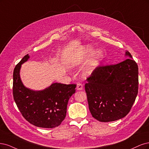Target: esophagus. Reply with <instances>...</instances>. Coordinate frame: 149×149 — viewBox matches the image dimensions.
Segmentation results:
<instances>
[{
    "instance_id": "obj_1",
    "label": "esophagus",
    "mask_w": 149,
    "mask_h": 149,
    "mask_svg": "<svg viewBox=\"0 0 149 149\" xmlns=\"http://www.w3.org/2000/svg\"><path fill=\"white\" fill-rule=\"evenodd\" d=\"M77 89L78 90H81L83 89V85L81 84H77Z\"/></svg>"
}]
</instances>
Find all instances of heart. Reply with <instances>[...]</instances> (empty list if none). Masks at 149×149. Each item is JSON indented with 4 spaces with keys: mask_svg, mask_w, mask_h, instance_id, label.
I'll list each match as a JSON object with an SVG mask.
<instances>
[{
    "mask_svg": "<svg viewBox=\"0 0 149 149\" xmlns=\"http://www.w3.org/2000/svg\"><path fill=\"white\" fill-rule=\"evenodd\" d=\"M86 51H87V52H90L91 51H92V48H91L90 47L88 46L87 47V50ZM101 57H102V52H101L100 51L97 50L94 52V57H93V59L90 62V68L88 70L86 71V72H85L86 74H90L91 72H92V69L94 68L96 65L97 64L98 61L100 59ZM80 59L81 58H80V57H77V58L76 57H75V58H72V59L69 62L70 65L72 66H74L76 64H77L80 62Z\"/></svg>",
    "mask_w": 149,
    "mask_h": 149,
    "instance_id": "b5f03b06",
    "label": "heart"
}]
</instances>
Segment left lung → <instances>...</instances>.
Here are the masks:
<instances>
[{"mask_svg":"<svg viewBox=\"0 0 149 149\" xmlns=\"http://www.w3.org/2000/svg\"><path fill=\"white\" fill-rule=\"evenodd\" d=\"M127 58L116 64L98 66L87 79L85 89L90 111L100 122L116 121L130 111L138 93V65Z\"/></svg>","mask_w":149,"mask_h":149,"instance_id":"left-lung-1","label":"left lung"}]
</instances>
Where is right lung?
Instances as JSON below:
<instances>
[{
    "label": "right lung",
    "mask_w": 149,
    "mask_h": 149,
    "mask_svg": "<svg viewBox=\"0 0 149 149\" xmlns=\"http://www.w3.org/2000/svg\"><path fill=\"white\" fill-rule=\"evenodd\" d=\"M30 58L23 57L13 74V96L18 108L25 119L37 127L54 128L64 119L69 100L75 93V84L54 83L40 91L26 88L20 77L23 63Z\"/></svg>",
    "instance_id": "right-lung-1"
}]
</instances>
